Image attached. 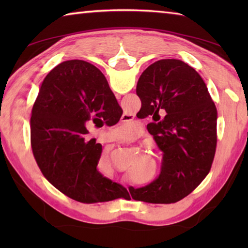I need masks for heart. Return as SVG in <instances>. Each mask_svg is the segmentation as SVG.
Segmentation results:
<instances>
[{
  "instance_id": "1",
  "label": "heart",
  "mask_w": 248,
  "mask_h": 248,
  "mask_svg": "<svg viewBox=\"0 0 248 248\" xmlns=\"http://www.w3.org/2000/svg\"><path fill=\"white\" fill-rule=\"evenodd\" d=\"M134 124L133 121H124L116 128V136L121 139H128L134 137Z\"/></svg>"
}]
</instances>
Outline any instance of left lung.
Returning <instances> with one entry per match:
<instances>
[{"label": "left lung", "mask_w": 248, "mask_h": 248, "mask_svg": "<svg viewBox=\"0 0 248 248\" xmlns=\"http://www.w3.org/2000/svg\"><path fill=\"white\" fill-rule=\"evenodd\" d=\"M137 95L159 150L158 178L142 188L130 187L134 200L174 203L198 187L211 170L217 148L216 105L202 78L177 59L148 66L137 84Z\"/></svg>", "instance_id": "8db88e82"}]
</instances>
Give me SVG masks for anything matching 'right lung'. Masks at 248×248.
Instances as JSON below:
<instances>
[{
	"label": "right lung",
	"instance_id": "obj_1",
	"mask_svg": "<svg viewBox=\"0 0 248 248\" xmlns=\"http://www.w3.org/2000/svg\"><path fill=\"white\" fill-rule=\"evenodd\" d=\"M123 109L106 78L93 64L69 60L50 71L31 118V142L37 165L48 182L82 203L124 198L128 191L99 173L102 144L89 139L96 120L118 123ZM106 121V123H107Z\"/></svg>",
	"mask_w": 248,
	"mask_h": 248
}]
</instances>
